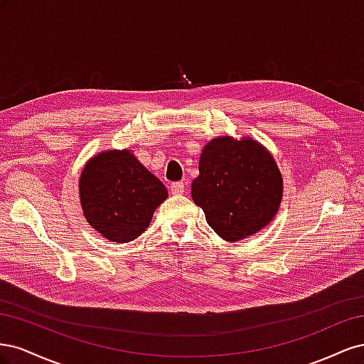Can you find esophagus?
Masks as SVG:
<instances>
[{
    "mask_svg": "<svg viewBox=\"0 0 364 364\" xmlns=\"http://www.w3.org/2000/svg\"><path fill=\"white\" fill-rule=\"evenodd\" d=\"M170 191H171L173 194H183V191H185V183H183V182H173V183L170 185Z\"/></svg>",
    "mask_w": 364,
    "mask_h": 364,
    "instance_id": "obj_1",
    "label": "esophagus"
}]
</instances>
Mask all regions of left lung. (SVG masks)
Listing matches in <instances>:
<instances>
[{
    "label": "left lung",
    "mask_w": 364,
    "mask_h": 364,
    "mask_svg": "<svg viewBox=\"0 0 364 364\" xmlns=\"http://www.w3.org/2000/svg\"><path fill=\"white\" fill-rule=\"evenodd\" d=\"M191 197L226 241L266 228L282 199V176L266 147L252 138L218 136L203 147Z\"/></svg>",
    "instance_id": "obj_1"
}]
</instances>
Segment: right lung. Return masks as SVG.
I'll list each match as a JSON object with an SVG mask.
<instances>
[{
    "label": "right lung",
    "instance_id": "add662e5",
    "mask_svg": "<svg viewBox=\"0 0 364 364\" xmlns=\"http://www.w3.org/2000/svg\"><path fill=\"white\" fill-rule=\"evenodd\" d=\"M86 222L112 243L135 240L168 197L164 183L129 150L100 151L79 181Z\"/></svg>",
    "mask_w": 364,
    "mask_h": 364
}]
</instances>
